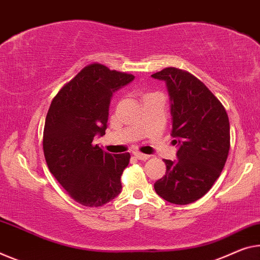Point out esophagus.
<instances>
[{
    "label": "esophagus",
    "instance_id": "obj_1",
    "mask_svg": "<svg viewBox=\"0 0 260 260\" xmlns=\"http://www.w3.org/2000/svg\"><path fill=\"white\" fill-rule=\"evenodd\" d=\"M134 155L138 159V160H147V159L150 158V155L144 154V153H141V152H134Z\"/></svg>",
    "mask_w": 260,
    "mask_h": 260
}]
</instances>
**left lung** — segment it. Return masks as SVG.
<instances>
[{
  "label": "left lung",
  "mask_w": 260,
  "mask_h": 260,
  "mask_svg": "<svg viewBox=\"0 0 260 260\" xmlns=\"http://www.w3.org/2000/svg\"><path fill=\"white\" fill-rule=\"evenodd\" d=\"M166 83L171 101L172 136L178 160L154 183L159 197L174 205L201 199L221 174L230 149V124L222 103L188 72L167 67L151 75Z\"/></svg>",
  "instance_id": "8db88e82"
}]
</instances>
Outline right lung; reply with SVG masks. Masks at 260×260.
Returning <instances> with one entry per match:
<instances>
[{
	"label": "right lung",
	"instance_id": "right-lung-1",
	"mask_svg": "<svg viewBox=\"0 0 260 260\" xmlns=\"http://www.w3.org/2000/svg\"><path fill=\"white\" fill-rule=\"evenodd\" d=\"M134 79L91 63L52 100L44 126V155L53 177L82 206L101 207L121 193L130 154L107 153L93 141L106 135L113 94Z\"/></svg>",
	"mask_w": 260,
	"mask_h": 260
}]
</instances>
